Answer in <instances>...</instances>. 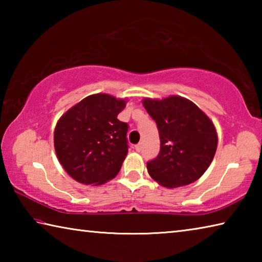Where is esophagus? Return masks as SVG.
Returning a JSON list of instances; mask_svg holds the SVG:
<instances>
[{
  "mask_svg": "<svg viewBox=\"0 0 262 262\" xmlns=\"http://www.w3.org/2000/svg\"><path fill=\"white\" fill-rule=\"evenodd\" d=\"M141 143H139V144H136L135 145V150H136V151H141Z\"/></svg>",
  "mask_w": 262,
  "mask_h": 262,
  "instance_id": "esophagus-1",
  "label": "esophagus"
}]
</instances>
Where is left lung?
Returning a JSON list of instances; mask_svg holds the SVG:
<instances>
[{
	"mask_svg": "<svg viewBox=\"0 0 262 262\" xmlns=\"http://www.w3.org/2000/svg\"><path fill=\"white\" fill-rule=\"evenodd\" d=\"M144 108L157 123L161 150L147 163L151 178L166 188L196 181L207 171L217 149V132L209 117L180 96L144 98Z\"/></svg>",
	"mask_w": 262,
	"mask_h": 262,
	"instance_id": "left-lung-1",
	"label": "left lung"
}]
</instances>
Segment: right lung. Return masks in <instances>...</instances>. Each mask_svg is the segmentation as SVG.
<instances>
[{"label":"right lung","mask_w":262,"mask_h":262,"mask_svg":"<svg viewBox=\"0 0 262 262\" xmlns=\"http://www.w3.org/2000/svg\"><path fill=\"white\" fill-rule=\"evenodd\" d=\"M127 99L95 94L62 114L54 149L64 171L83 185L100 186L120 171L128 154V125L118 120Z\"/></svg>","instance_id":"add662e5"}]
</instances>
